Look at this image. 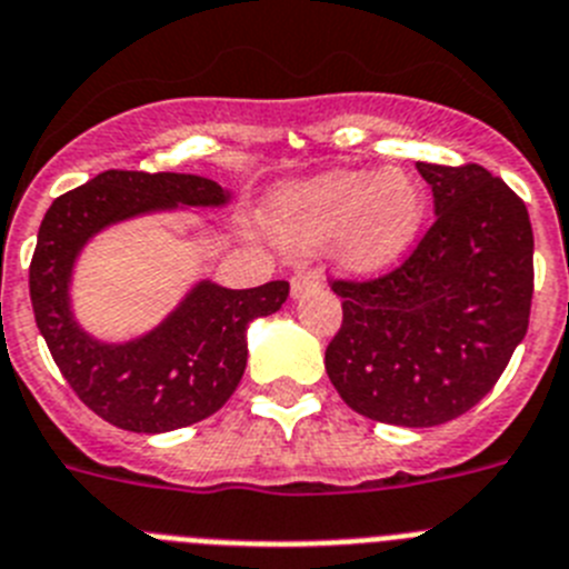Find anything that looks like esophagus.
I'll list each match as a JSON object with an SVG mask.
<instances>
[{"label":"esophagus","mask_w":569,"mask_h":569,"mask_svg":"<svg viewBox=\"0 0 569 569\" xmlns=\"http://www.w3.org/2000/svg\"><path fill=\"white\" fill-rule=\"evenodd\" d=\"M322 283V272L320 269H303V272H297L295 278H291V297L295 300H300V297L311 295V291L320 289Z\"/></svg>","instance_id":"esophagus-1"}]
</instances>
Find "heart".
Instances as JSON below:
<instances>
[{"instance_id":"heart-1","label":"heart","mask_w":569,"mask_h":569,"mask_svg":"<svg viewBox=\"0 0 569 569\" xmlns=\"http://www.w3.org/2000/svg\"><path fill=\"white\" fill-rule=\"evenodd\" d=\"M425 214L422 187L399 170H337L286 183L269 203L280 243L320 252L335 243L340 269L377 274L417 240Z\"/></svg>"}]
</instances>
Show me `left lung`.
<instances>
[{"label": "left lung", "instance_id": "left-lung-1", "mask_svg": "<svg viewBox=\"0 0 569 569\" xmlns=\"http://www.w3.org/2000/svg\"><path fill=\"white\" fill-rule=\"evenodd\" d=\"M437 221L377 280H335L342 326L326 371L373 422L431 428L479 402L525 340L533 229L525 201L479 163H417Z\"/></svg>", "mask_w": 569, "mask_h": 569}]
</instances>
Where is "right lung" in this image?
Wrapping results in <instances>:
<instances>
[{
  "label": "right lung",
  "instance_id": "add662e5",
  "mask_svg": "<svg viewBox=\"0 0 569 569\" xmlns=\"http://www.w3.org/2000/svg\"><path fill=\"white\" fill-rule=\"evenodd\" d=\"M221 183L183 172L107 170L56 198L30 260V303L56 366L79 399L116 428L167 433L212 417L247 368V329L289 297L286 280L227 289L201 280L156 329L127 342L87 335L70 309L81 249L112 223L189 207H223Z\"/></svg>",
  "mask_w": 569,
  "mask_h": 569
}]
</instances>
